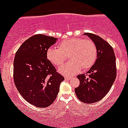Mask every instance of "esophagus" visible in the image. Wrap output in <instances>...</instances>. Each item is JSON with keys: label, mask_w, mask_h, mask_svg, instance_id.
<instances>
[{"label": "esophagus", "mask_w": 128, "mask_h": 128, "mask_svg": "<svg viewBox=\"0 0 128 128\" xmlns=\"http://www.w3.org/2000/svg\"><path fill=\"white\" fill-rule=\"evenodd\" d=\"M65 79L66 80H70L71 79V78L70 77H68V76H65Z\"/></svg>", "instance_id": "1"}]
</instances>
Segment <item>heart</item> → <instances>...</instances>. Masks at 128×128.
Segmentation results:
<instances>
[{
  "instance_id": "1",
  "label": "heart",
  "mask_w": 128,
  "mask_h": 128,
  "mask_svg": "<svg viewBox=\"0 0 128 128\" xmlns=\"http://www.w3.org/2000/svg\"><path fill=\"white\" fill-rule=\"evenodd\" d=\"M48 61L56 66L63 65L66 56L70 62L59 68V72L65 76H73L80 70H86L94 64L98 50L96 44L90 39L71 38L61 42L58 48L50 47L47 50Z\"/></svg>"
}]
</instances>
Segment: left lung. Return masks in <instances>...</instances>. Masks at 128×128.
I'll use <instances>...</instances> for the list:
<instances>
[{"mask_svg": "<svg viewBox=\"0 0 128 128\" xmlns=\"http://www.w3.org/2000/svg\"><path fill=\"white\" fill-rule=\"evenodd\" d=\"M84 34L95 43L98 56L87 72L88 76L86 77L84 74L77 76L80 84L75 88V92L81 101L90 104L101 100L112 88L117 74L116 58L112 47L104 40L90 32Z\"/></svg>", "mask_w": 128, "mask_h": 128, "instance_id": "obj_1", "label": "left lung"}]
</instances>
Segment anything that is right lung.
<instances>
[{
	"instance_id": "1",
	"label": "right lung",
	"mask_w": 128,
	"mask_h": 128,
	"mask_svg": "<svg viewBox=\"0 0 128 128\" xmlns=\"http://www.w3.org/2000/svg\"><path fill=\"white\" fill-rule=\"evenodd\" d=\"M57 38L44 34L30 37L16 51L13 79L18 91L29 103L46 108L53 103L65 80L47 58V50Z\"/></svg>"
}]
</instances>
